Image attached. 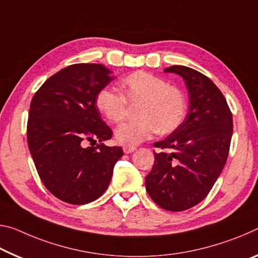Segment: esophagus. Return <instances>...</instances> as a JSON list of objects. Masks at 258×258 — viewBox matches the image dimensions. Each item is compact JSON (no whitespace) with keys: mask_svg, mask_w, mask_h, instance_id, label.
<instances>
[{"mask_svg":"<svg viewBox=\"0 0 258 258\" xmlns=\"http://www.w3.org/2000/svg\"><path fill=\"white\" fill-rule=\"evenodd\" d=\"M133 151H136V147H124L125 154H132Z\"/></svg>","mask_w":258,"mask_h":258,"instance_id":"obj_1","label":"esophagus"}]
</instances>
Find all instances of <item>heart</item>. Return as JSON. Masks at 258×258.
Wrapping results in <instances>:
<instances>
[{
  "label": "heart",
  "instance_id": "1",
  "mask_svg": "<svg viewBox=\"0 0 258 258\" xmlns=\"http://www.w3.org/2000/svg\"><path fill=\"white\" fill-rule=\"evenodd\" d=\"M122 95L104 87L95 97V105L105 119L118 124L126 116L128 103H139L136 121L125 122L114 131L118 144L137 146L156 132L169 134L177 130L186 113V102L179 89L149 72L137 71L119 84Z\"/></svg>",
  "mask_w": 258,
  "mask_h": 258
}]
</instances>
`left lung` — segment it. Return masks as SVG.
I'll return each mask as SVG.
<instances>
[{
	"instance_id": "1",
	"label": "left lung",
	"mask_w": 258,
	"mask_h": 258,
	"mask_svg": "<svg viewBox=\"0 0 258 258\" xmlns=\"http://www.w3.org/2000/svg\"><path fill=\"white\" fill-rule=\"evenodd\" d=\"M185 81L189 105L179 127L154 147L155 163L146 177V189L163 209L183 211L209 194L222 173L230 150L233 118L227 102L209 78L193 69L173 65Z\"/></svg>"
}]
</instances>
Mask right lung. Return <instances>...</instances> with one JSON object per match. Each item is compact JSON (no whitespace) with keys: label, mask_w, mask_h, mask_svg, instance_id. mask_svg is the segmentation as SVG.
Instances as JSON below:
<instances>
[{"label":"right lung","mask_w":258,"mask_h":258,"mask_svg":"<svg viewBox=\"0 0 258 258\" xmlns=\"http://www.w3.org/2000/svg\"><path fill=\"white\" fill-rule=\"evenodd\" d=\"M113 79L102 64H73L46 80L31 101L28 148L43 185L67 203L99 199L124 155L103 144L112 132L95 105L97 92Z\"/></svg>","instance_id":"1"}]
</instances>
